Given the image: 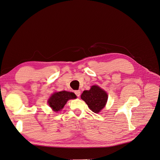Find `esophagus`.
Instances as JSON below:
<instances>
[{
  "mask_svg": "<svg viewBox=\"0 0 160 160\" xmlns=\"http://www.w3.org/2000/svg\"><path fill=\"white\" fill-rule=\"evenodd\" d=\"M74 93H75V94L78 97H79L80 96V90H77V91H74Z\"/></svg>",
  "mask_w": 160,
  "mask_h": 160,
  "instance_id": "1",
  "label": "esophagus"
}]
</instances>
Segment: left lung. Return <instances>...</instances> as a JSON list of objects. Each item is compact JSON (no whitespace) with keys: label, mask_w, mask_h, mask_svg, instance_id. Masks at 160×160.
<instances>
[{"label":"left lung","mask_w":160,"mask_h":160,"mask_svg":"<svg viewBox=\"0 0 160 160\" xmlns=\"http://www.w3.org/2000/svg\"><path fill=\"white\" fill-rule=\"evenodd\" d=\"M81 98L86 102L89 108L94 113H98L106 105L108 95L98 86H91L90 90L84 91Z\"/></svg>","instance_id":"obj_1"}]
</instances>
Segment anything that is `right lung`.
Returning <instances> with one entry per match:
<instances>
[{
    "mask_svg": "<svg viewBox=\"0 0 160 160\" xmlns=\"http://www.w3.org/2000/svg\"><path fill=\"white\" fill-rule=\"evenodd\" d=\"M77 96L74 92L68 91H60L53 93L49 98L48 103L49 107L55 112L60 111L69 100L75 99Z\"/></svg>",
    "mask_w": 160,
    "mask_h": 160,
    "instance_id": "right-lung-1",
    "label": "right lung"
}]
</instances>
